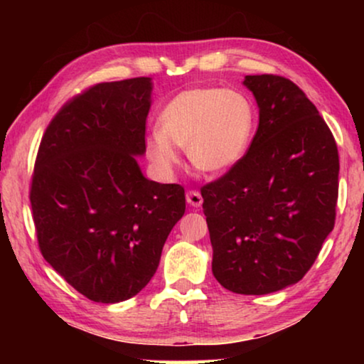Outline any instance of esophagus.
I'll return each instance as SVG.
<instances>
[{
	"mask_svg": "<svg viewBox=\"0 0 364 364\" xmlns=\"http://www.w3.org/2000/svg\"><path fill=\"white\" fill-rule=\"evenodd\" d=\"M186 198H187V203L191 207H200L202 205V202H203V198H202V196H200V192H197V191H188L187 192V196H186Z\"/></svg>",
	"mask_w": 364,
	"mask_h": 364,
	"instance_id": "esophagus-1",
	"label": "esophagus"
}]
</instances>
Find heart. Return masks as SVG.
Wrapping results in <instances>:
<instances>
[{
  "label": "heart",
  "instance_id": "heart-1",
  "mask_svg": "<svg viewBox=\"0 0 364 364\" xmlns=\"http://www.w3.org/2000/svg\"><path fill=\"white\" fill-rule=\"evenodd\" d=\"M159 131L149 134L146 152L161 172L181 162L177 147L197 171L220 173L237 166L255 134V109L242 92L205 86L173 96L159 114Z\"/></svg>",
  "mask_w": 364,
  "mask_h": 364
}]
</instances>
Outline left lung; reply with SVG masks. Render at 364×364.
Segmentation results:
<instances>
[{
	"mask_svg": "<svg viewBox=\"0 0 364 364\" xmlns=\"http://www.w3.org/2000/svg\"><path fill=\"white\" fill-rule=\"evenodd\" d=\"M258 106L248 152L202 187L212 272L223 288L267 295L300 282L335 227V137L290 79L245 76Z\"/></svg>",
	"mask_w": 364,
	"mask_h": 364,
	"instance_id": "1",
	"label": "left lung"
}]
</instances>
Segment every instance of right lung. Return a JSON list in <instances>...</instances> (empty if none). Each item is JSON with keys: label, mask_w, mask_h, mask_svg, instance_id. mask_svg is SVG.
Returning <instances> with one entry per match:
<instances>
[{"label": "right lung", "mask_w": 364, "mask_h": 364, "mask_svg": "<svg viewBox=\"0 0 364 364\" xmlns=\"http://www.w3.org/2000/svg\"><path fill=\"white\" fill-rule=\"evenodd\" d=\"M152 79L101 82L71 99L41 139L31 182L44 260L97 303L137 295L186 212L177 183L144 177Z\"/></svg>", "instance_id": "obj_1"}]
</instances>
